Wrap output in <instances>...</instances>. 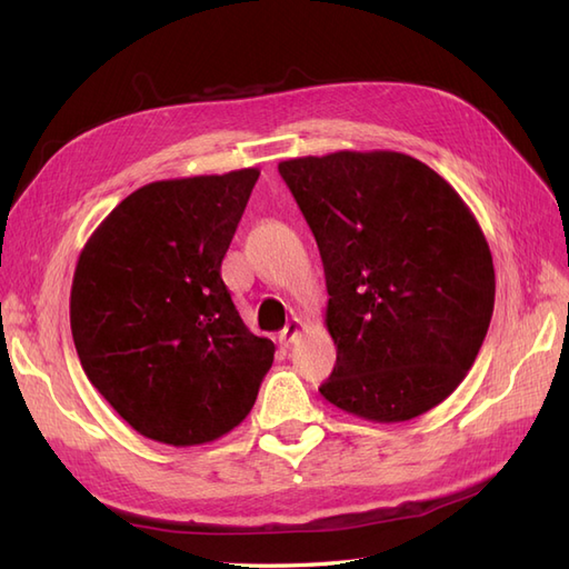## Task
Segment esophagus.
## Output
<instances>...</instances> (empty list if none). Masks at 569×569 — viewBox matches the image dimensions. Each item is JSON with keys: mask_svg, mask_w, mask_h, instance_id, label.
Listing matches in <instances>:
<instances>
[{"mask_svg": "<svg viewBox=\"0 0 569 569\" xmlns=\"http://www.w3.org/2000/svg\"><path fill=\"white\" fill-rule=\"evenodd\" d=\"M299 337H301V322L289 320L284 330L280 332V343H284V347H291V343H295Z\"/></svg>", "mask_w": 569, "mask_h": 569, "instance_id": "esophagus-1", "label": "esophagus"}]
</instances>
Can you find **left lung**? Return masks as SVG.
Segmentation results:
<instances>
[{"label": "left lung", "mask_w": 569, "mask_h": 569, "mask_svg": "<svg viewBox=\"0 0 569 569\" xmlns=\"http://www.w3.org/2000/svg\"><path fill=\"white\" fill-rule=\"evenodd\" d=\"M311 228L337 366L320 393L403 422L465 380L493 313V261L472 211L422 161L337 151L278 166Z\"/></svg>", "instance_id": "1"}]
</instances>
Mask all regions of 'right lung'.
Segmentation results:
<instances>
[{
    "instance_id": "1",
    "label": "right lung",
    "mask_w": 569,
    "mask_h": 569,
    "mask_svg": "<svg viewBox=\"0 0 569 569\" xmlns=\"http://www.w3.org/2000/svg\"><path fill=\"white\" fill-rule=\"evenodd\" d=\"M258 176L244 168L144 184L78 258L80 366L147 439L197 446L228 435L272 366L274 343L249 332L220 274Z\"/></svg>"
}]
</instances>
